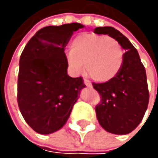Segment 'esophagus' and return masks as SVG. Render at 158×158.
<instances>
[{"label": "esophagus", "mask_w": 158, "mask_h": 158, "mask_svg": "<svg viewBox=\"0 0 158 158\" xmlns=\"http://www.w3.org/2000/svg\"><path fill=\"white\" fill-rule=\"evenodd\" d=\"M84 84H85L87 87H92V83H91L88 80H84Z\"/></svg>", "instance_id": "1"}]
</instances>
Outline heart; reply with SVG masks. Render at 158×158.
<instances>
[{"instance_id":"b5f03b06","label":"heart","mask_w":158,"mask_h":158,"mask_svg":"<svg viewBox=\"0 0 158 158\" xmlns=\"http://www.w3.org/2000/svg\"><path fill=\"white\" fill-rule=\"evenodd\" d=\"M65 58L70 69L76 74L81 73L85 67L94 81L104 82L120 70L123 53L116 40L107 36L83 33L73 40L71 49L66 51Z\"/></svg>"}]
</instances>
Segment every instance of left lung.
<instances>
[{"mask_svg":"<svg viewBox=\"0 0 158 158\" xmlns=\"http://www.w3.org/2000/svg\"><path fill=\"white\" fill-rule=\"evenodd\" d=\"M94 33L110 36L125 50L118 73L106 82L93 83L94 89L101 97L100 103L96 106L97 118L109 133L129 134L141 122L148 107L145 67L137 50L118 30L111 26L97 27Z\"/></svg>","mask_w":158,"mask_h":158,"instance_id":"left-lung-1","label":"left lung"}]
</instances>
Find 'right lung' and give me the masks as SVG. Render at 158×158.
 Returning <instances> with one entry per match:
<instances>
[{"mask_svg": "<svg viewBox=\"0 0 158 158\" xmlns=\"http://www.w3.org/2000/svg\"><path fill=\"white\" fill-rule=\"evenodd\" d=\"M77 23L40 29L25 45L18 77V105L24 120L41 135L62 128L85 87L83 78L67 74L64 48Z\"/></svg>", "mask_w": 158, "mask_h": 158, "instance_id": "right-lung-1", "label": "right lung"}]
</instances>
